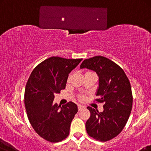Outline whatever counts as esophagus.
Returning a JSON list of instances; mask_svg holds the SVG:
<instances>
[{
    "label": "esophagus",
    "mask_w": 151,
    "mask_h": 151,
    "mask_svg": "<svg viewBox=\"0 0 151 151\" xmlns=\"http://www.w3.org/2000/svg\"><path fill=\"white\" fill-rule=\"evenodd\" d=\"M85 108V107L83 106H81V105H78V111H81V109H84Z\"/></svg>",
    "instance_id": "34e87169"
}]
</instances>
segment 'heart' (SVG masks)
Wrapping results in <instances>:
<instances>
[{"instance_id":"heart-1","label":"heart","mask_w":151,"mask_h":151,"mask_svg":"<svg viewBox=\"0 0 151 151\" xmlns=\"http://www.w3.org/2000/svg\"><path fill=\"white\" fill-rule=\"evenodd\" d=\"M87 73H90V72H87ZM70 76H69V78H68V80H69V79H70ZM83 99V97H81V99Z\"/></svg>"}]
</instances>
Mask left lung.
Returning a JSON list of instances; mask_svg holds the SVG:
<instances>
[{
  "instance_id": "8db88e82",
  "label": "left lung",
  "mask_w": 151,
  "mask_h": 151,
  "mask_svg": "<svg viewBox=\"0 0 151 151\" xmlns=\"http://www.w3.org/2000/svg\"><path fill=\"white\" fill-rule=\"evenodd\" d=\"M84 68L97 73V101L104 103L102 112L87 107L91 116L85 124L86 130L91 137L106 142L121 132L130 115L133 98L130 81L122 68L106 57L85 60L80 66Z\"/></svg>"
}]
</instances>
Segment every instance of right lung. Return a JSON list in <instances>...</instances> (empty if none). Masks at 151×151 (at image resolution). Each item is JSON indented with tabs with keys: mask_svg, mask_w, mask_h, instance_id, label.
<instances>
[{
	"mask_svg": "<svg viewBox=\"0 0 151 151\" xmlns=\"http://www.w3.org/2000/svg\"><path fill=\"white\" fill-rule=\"evenodd\" d=\"M83 59L52 56L35 67L25 87V106L30 124L44 139L62 141L70 132L71 122L78 111L76 104H54V95L66 87L68 75Z\"/></svg>",
	"mask_w": 151,
	"mask_h": 151,
	"instance_id": "add662e5",
	"label": "right lung"
}]
</instances>
